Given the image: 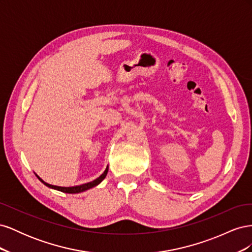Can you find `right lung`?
Returning <instances> with one entry per match:
<instances>
[{"mask_svg": "<svg viewBox=\"0 0 252 252\" xmlns=\"http://www.w3.org/2000/svg\"><path fill=\"white\" fill-rule=\"evenodd\" d=\"M107 172H108V166L106 167V169H105V171L100 175V177H98L97 179H95L94 181H93V182H89V183H86V184H83V185H79V186H72V187H61V186H55V185H50V184H48V183H46V182H44L39 175H36V178L39 179L44 185H46L47 187H49V188H52V189H56V190H59V191H62V192H65V193H80V192H83V191H85V190H88V189H90V188H93V187H95V186H97L98 184H100V183L106 178V175H107Z\"/></svg>", "mask_w": 252, "mask_h": 252, "instance_id": "right-lung-1", "label": "right lung"}]
</instances>
